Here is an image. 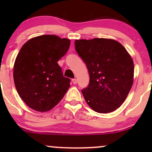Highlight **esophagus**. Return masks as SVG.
I'll use <instances>...</instances> for the list:
<instances>
[{
    "mask_svg": "<svg viewBox=\"0 0 152 152\" xmlns=\"http://www.w3.org/2000/svg\"><path fill=\"white\" fill-rule=\"evenodd\" d=\"M72 82L74 84H76V83H77V80H76V78H73Z\"/></svg>",
    "mask_w": 152,
    "mask_h": 152,
    "instance_id": "obj_1",
    "label": "esophagus"
}]
</instances>
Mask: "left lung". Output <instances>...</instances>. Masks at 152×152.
<instances>
[{"instance_id":"left-lung-1","label":"left lung","mask_w":152,"mask_h":152,"mask_svg":"<svg viewBox=\"0 0 152 152\" xmlns=\"http://www.w3.org/2000/svg\"><path fill=\"white\" fill-rule=\"evenodd\" d=\"M75 49L89 73V84L81 90L88 105L102 114L120 107L134 81V62L126 48L108 38L76 40Z\"/></svg>"}]
</instances>
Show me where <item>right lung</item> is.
<instances>
[{
	"instance_id": "right-lung-1",
	"label": "right lung",
	"mask_w": 152,
	"mask_h": 152,
	"mask_svg": "<svg viewBox=\"0 0 152 152\" xmlns=\"http://www.w3.org/2000/svg\"><path fill=\"white\" fill-rule=\"evenodd\" d=\"M70 40L55 35L31 38L20 48L13 67L20 97L28 107L44 112L53 109L70 87L58 62L66 53Z\"/></svg>"
}]
</instances>
